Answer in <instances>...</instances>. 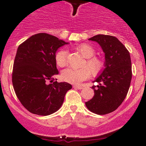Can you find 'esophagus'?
<instances>
[{
	"instance_id": "obj_1",
	"label": "esophagus",
	"mask_w": 146,
	"mask_h": 146,
	"mask_svg": "<svg viewBox=\"0 0 146 146\" xmlns=\"http://www.w3.org/2000/svg\"><path fill=\"white\" fill-rule=\"evenodd\" d=\"M73 88H76V89H78V90H81L83 88L82 86H80V85H73Z\"/></svg>"
}]
</instances>
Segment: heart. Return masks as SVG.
<instances>
[{
    "label": "heart",
    "instance_id": "heart-1",
    "mask_svg": "<svg viewBox=\"0 0 146 146\" xmlns=\"http://www.w3.org/2000/svg\"><path fill=\"white\" fill-rule=\"evenodd\" d=\"M76 50L86 59L84 62L83 68L80 69L67 68L61 73V79L65 82L72 84H78L90 78L91 73L93 76L100 75L105 68L106 63L104 58L95 56V48L88 44H82L76 47ZM67 51L61 49L55 55L56 66L63 68L67 65Z\"/></svg>",
    "mask_w": 146,
    "mask_h": 146
}]
</instances>
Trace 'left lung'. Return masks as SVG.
Listing matches in <instances>:
<instances>
[{
    "mask_svg": "<svg viewBox=\"0 0 146 146\" xmlns=\"http://www.w3.org/2000/svg\"><path fill=\"white\" fill-rule=\"evenodd\" d=\"M101 46L105 54V68L94 82V95L85 102L87 108L95 114L103 115L115 111L121 104L129 91L132 77L130 54L117 37L98 35L89 39Z\"/></svg>",
    "mask_w": 146,
    "mask_h": 146,
    "instance_id": "1",
    "label": "left lung"
}]
</instances>
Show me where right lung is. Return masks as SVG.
<instances>
[{"mask_svg": "<svg viewBox=\"0 0 146 146\" xmlns=\"http://www.w3.org/2000/svg\"><path fill=\"white\" fill-rule=\"evenodd\" d=\"M67 44L48 34L39 33L18 46L12 81L17 98L29 112L42 116L53 114L72 88L70 84L54 81L53 78L58 74L56 52Z\"/></svg>", "mask_w": 146, "mask_h": 146, "instance_id": "right-lung-1", "label": "right lung"}]
</instances>
